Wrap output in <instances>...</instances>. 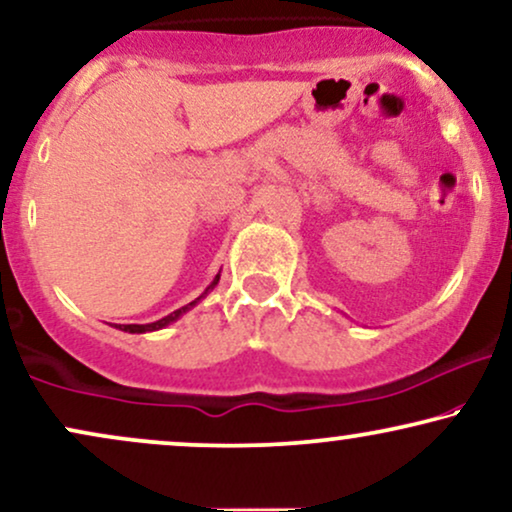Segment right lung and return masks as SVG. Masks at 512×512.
<instances>
[{
    "instance_id": "right-lung-1",
    "label": "right lung",
    "mask_w": 512,
    "mask_h": 512,
    "mask_svg": "<svg viewBox=\"0 0 512 512\" xmlns=\"http://www.w3.org/2000/svg\"><path fill=\"white\" fill-rule=\"evenodd\" d=\"M217 281H219V276H215V281H212V286L210 288H215L217 286ZM208 288V290H210ZM208 290H205L203 295H208ZM200 295V297H203ZM198 297V300H200ZM198 300H193V302H189V304H184V307L181 309H177V312H172V314H167L165 319H160V321H155V323H146V326H139V323H129V326H115V328H120V331H127V333H146V331H158V328H165L167 323H172V321H177L181 314L186 312V309H191L193 304H196Z\"/></svg>"
}]
</instances>
